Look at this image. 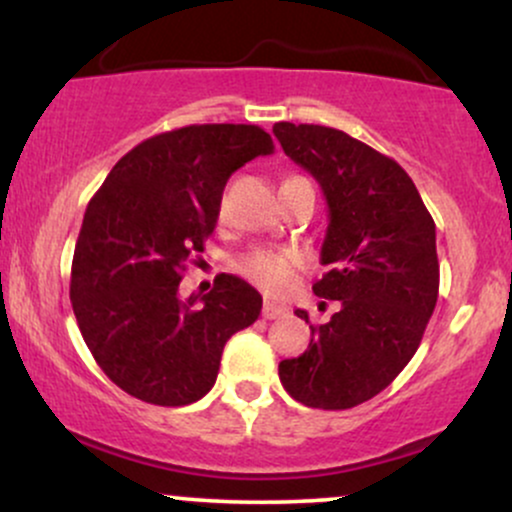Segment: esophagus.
<instances>
[{
	"label": "esophagus",
	"instance_id": "34e87169",
	"mask_svg": "<svg viewBox=\"0 0 512 512\" xmlns=\"http://www.w3.org/2000/svg\"><path fill=\"white\" fill-rule=\"evenodd\" d=\"M289 310L284 308V305H276L272 301H264L262 305V317L264 320H276V317H284Z\"/></svg>",
	"mask_w": 512,
	"mask_h": 512
}]
</instances>
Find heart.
<instances>
[{
    "label": "heart",
    "instance_id": "obj_1",
    "mask_svg": "<svg viewBox=\"0 0 512 512\" xmlns=\"http://www.w3.org/2000/svg\"><path fill=\"white\" fill-rule=\"evenodd\" d=\"M298 257L291 250H272L257 248L250 250L236 262L240 276L260 286L267 293H284L293 281V269H296Z\"/></svg>",
    "mask_w": 512,
    "mask_h": 512
}]
</instances>
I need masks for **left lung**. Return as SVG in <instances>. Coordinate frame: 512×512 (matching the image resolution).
<instances>
[{
  "label": "left lung",
  "instance_id": "8db88e82",
  "mask_svg": "<svg viewBox=\"0 0 512 512\" xmlns=\"http://www.w3.org/2000/svg\"><path fill=\"white\" fill-rule=\"evenodd\" d=\"M274 137L327 199L320 262L330 269L313 291L339 301L330 322L310 325L308 349L279 363V378L305 407L351 409L419 349L438 301L436 223L407 170L342 129L276 122Z\"/></svg>",
  "mask_w": 512,
  "mask_h": 512
}]
</instances>
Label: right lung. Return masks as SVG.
Instances as JSON below:
<instances>
[{
  "instance_id": "add662e5",
  "label": "right lung",
  "mask_w": 512,
  "mask_h": 512,
  "mask_svg": "<svg viewBox=\"0 0 512 512\" xmlns=\"http://www.w3.org/2000/svg\"><path fill=\"white\" fill-rule=\"evenodd\" d=\"M272 151L255 125L180 127L134 146L88 202L69 298L88 351L127 395L158 407L197 402L228 339L260 317L262 296L233 274L187 301L178 289L214 233L228 178Z\"/></svg>"
}]
</instances>
